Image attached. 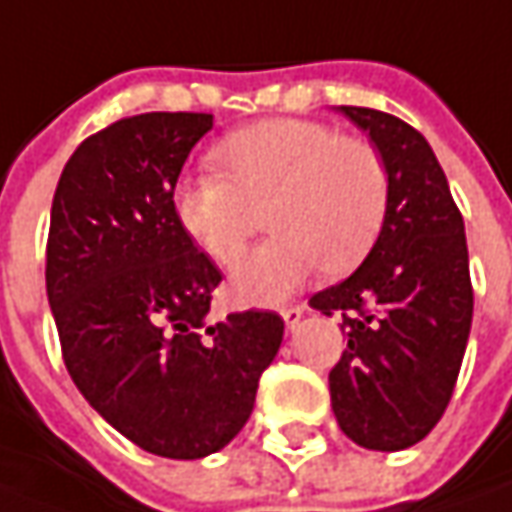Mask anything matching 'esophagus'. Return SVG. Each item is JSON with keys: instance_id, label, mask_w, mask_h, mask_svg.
<instances>
[{"instance_id": "34e87169", "label": "esophagus", "mask_w": 512, "mask_h": 512, "mask_svg": "<svg viewBox=\"0 0 512 512\" xmlns=\"http://www.w3.org/2000/svg\"><path fill=\"white\" fill-rule=\"evenodd\" d=\"M305 316V308L302 305H291V308H283V319H285V328L297 330V325H300V319Z\"/></svg>"}]
</instances>
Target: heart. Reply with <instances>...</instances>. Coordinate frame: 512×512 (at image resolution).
Masks as SVG:
<instances>
[{
	"instance_id": "heart-1",
	"label": "heart",
	"mask_w": 512,
	"mask_h": 512,
	"mask_svg": "<svg viewBox=\"0 0 512 512\" xmlns=\"http://www.w3.org/2000/svg\"><path fill=\"white\" fill-rule=\"evenodd\" d=\"M210 156L218 173L182 179L173 190L179 227L218 263L241 255L263 224L260 210L277 229L235 263L241 300L280 302L319 266L353 269L384 229L387 165L367 139L277 117L232 131Z\"/></svg>"
}]
</instances>
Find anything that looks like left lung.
<instances>
[{
    "mask_svg": "<svg viewBox=\"0 0 512 512\" xmlns=\"http://www.w3.org/2000/svg\"><path fill=\"white\" fill-rule=\"evenodd\" d=\"M336 111L384 156L389 207L364 263L311 297L325 316L342 311L347 333L330 406L353 443L401 451L437 426L460 375L474 316L465 224L420 131L387 111Z\"/></svg>",
    "mask_w": 512,
    "mask_h": 512,
    "instance_id": "left-lung-1",
    "label": "left lung"
}]
</instances>
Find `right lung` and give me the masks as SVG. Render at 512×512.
<instances>
[{
	"instance_id": "1",
	"label": "right lung",
	"mask_w": 512,
	"mask_h": 512,
	"mask_svg": "<svg viewBox=\"0 0 512 512\" xmlns=\"http://www.w3.org/2000/svg\"><path fill=\"white\" fill-rule=\"evenodd\" d=\"M212 114L148 111L83 139L55 187L47 300L64 364L97 415L142 451L201 460L255 409L283 319H212L221 271L173 212Z\"/></svg>"
}]
</instances>
